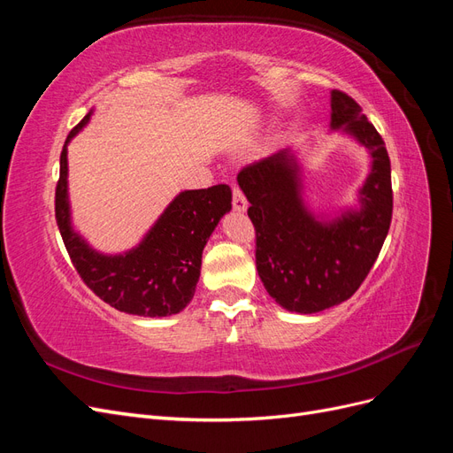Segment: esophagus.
<instances>
[{
  "label": "esophagus",
  "instance_id": "obj_1",
  "mask_svg": "<svg viewBox=\"0 0 453 453\" xmlns=\"http://www.w3.org/2000/svg\"><path fill=\"white\" fill-rule=\"evenodd\" d=\"M232 208H234L236 211H245V210H248V200H245L243 193H242L238 187L232 188Z\"/></svg>",
  "mask_w": 453,
  "mask_h": 453
}]
</instances>
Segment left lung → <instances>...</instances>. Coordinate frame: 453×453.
Returning a JSON list of instances; mask_svg holds the SVG:
<instances>
[{
    "label": "left lung",
    "mask_w": 453,
    "mask_h": 453,
    "mask_svg": "<svg viewBox=\"0 0 453 453\" xmlns=\"http://www.w3.org/2000/svg\"><path fill=\"white\" fill-rule=\"evenodd\" d=\"M331 128L349 134L372 157L359 210L325 221L303 200V172L291 149H283L238 173L257 232V272L276 303L315 313L348 300L374 266L391 225V162L381 135L361 105L331 92Z\"/></svg>",
    "instance_id": "obj_1"
}]
</instances>
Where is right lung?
I'll list each match as a JSON object with an SVG mask.
<instances>
[{
  "label": "right lung",
  "mask_w": 453,
  "mask_h": 453,
  "mask_svg": "<svg viewBox=\"0 0 453 453\" xmlns=\"http://www.w3.org/2000/svg\"><path fill=\"white\" fill-rule=\"evenodd\" d=\"M92 111L70 132L60 155L54 213L77 273L96 296L119 311L166 318L180 313L195 296L202 251L221 217L232 210L228 185L183 190L134 250L104 255L73 230L67 200V143L83 130Z\"/></svg>",
  "instance_id": "obj_1"
}]
</instances>
